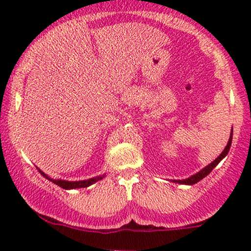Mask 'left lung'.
<instances>
[{
    "label": "left lung",
    "instance_id": "obj_1",
    "mask_svg": "<svg viewBox=\"0 0 251 251\" xmlns=\"http://www.w3.org/2000/svg\"><path fill=\"white\" fill-rule=\"evenodd\" d=\"M232 135H233V128H232V131H231V136H229V140H228V143H227V146L225 147L224 151H222V153L220 154V155L217 156V158L215 159V160L212 161L211 164H209V165L205 166L204 169H201V170L199 171V173H197V174L192 175V176H191V177H188V178H186V179H171V181L175 182V183H179V184H188V186H192V184H196L197 182H199V181H201V179H203L204 177H206L207 175H209L210 173H211L212 169L216 168L217 164H219L220 161H221L222 159H224L225 156H226L227 154H228L229 148H231V144H232Z\"/></svg>",
    "mask_w": 251,
    "mask_h": 251
}]
</instances>
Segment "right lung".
I'll return each mask as SVG.
<instances>
[{
  "label": "right lung",
  "instance_id": "add662e5",
  "mask_svg": "<svg viewBox=\"0 0 251 251\" xmlns=\"http://www.w3.org/2000/svg\"><path fill=\"white\" fill-rule=\"evenodd\" d=\"M37 170L40 171V174L42 175V176L45 177V178H47L48 181L53 182V183H55L57 186L62 187L63 189H75V188H85V187H88L91 186V184L96 183L97 181H100V179H103L105 177V175H100V176H96V177H92V178H88V179H83V181H65V179H54V178H50L48 175H46L44 173V171L40 170L39 168H37Z\"/></svg>",
  "mask_w": 251,
  "mask_h": 251
}]
</instances>
